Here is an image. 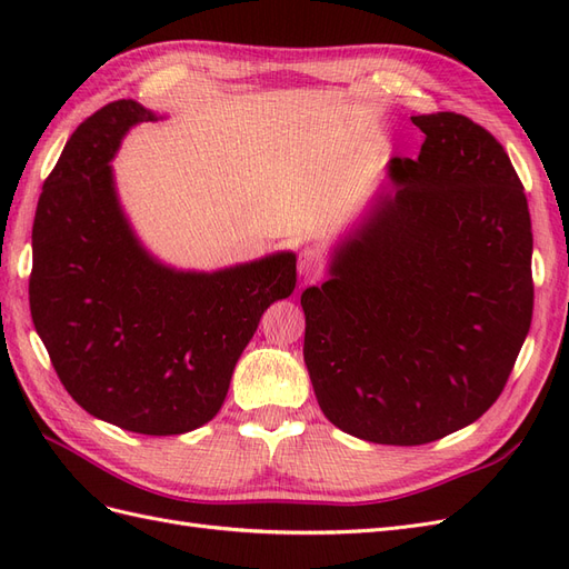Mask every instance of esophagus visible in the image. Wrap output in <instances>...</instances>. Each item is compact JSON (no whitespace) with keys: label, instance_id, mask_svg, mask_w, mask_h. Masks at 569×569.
<instances>
[{"label":"esophagus","instance_id":"obj_1","mask_svg":"<svg viewBox=\"0 0 569 569\" xmlns=\"http://www.w3.org/2000/svg\"><path fill=\"white\" fill-rule=\"evenodd\" d=\"M320 268H322V258L320 253L313 249V247H306L301 249L299 253V270L306 280H313L320 274Z\"/></svg>","mask_w":569,"mask_h":569}]
</instances>
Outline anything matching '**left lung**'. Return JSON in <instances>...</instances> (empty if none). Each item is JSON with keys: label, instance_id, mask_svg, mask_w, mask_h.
<instances>
[{"label": "left lung", "instance_id": "obj_1", "mask_svg": "<svg viewBox=\"0 0 569 569\" xmlns=\"http://www.w3.org/2000/svg\"><path fill=\"white\" fill-rule=\"evenodd\" d=\"M418 159L301 295L303 360L341 432L420 446L501 396L533 311L531 220L506 149L468 116H412Z\"/></svg>", "mask_w": 569, "mask_h": 569}]
</instances>
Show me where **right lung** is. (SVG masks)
<instances>
[{
	"label": "right lung",
	"mask_w": 569,
	"mask_h": 569,
	"mask_svg": "<svg viewBox=\"0 0 569 569\" xmlns=\"http://www.w3.org/2000/svg\"><path fill=\"white\" fill-rule=\"evenodd\" d=\"M147 120L157 116L118 99L66 142L38 201L28 291L73 401L128 432L168 437L216 418L258 320L295 291L297 256L216 272L153 261L120 211L109 166Z\"/></svg>",
	"instance_id": "obj_1"
}]
</instances>
